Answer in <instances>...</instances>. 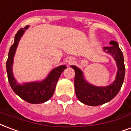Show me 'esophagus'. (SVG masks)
Masks as SVG:
<instances>
[{
    "mask_svg": "<svg viewBox=\"0 0 131 131\" xmlns=\"http://www.w3.org/2000/svg\"><path fill=\"white\" fill-rule=\"evenodd\" d=\"M73 61H74V60H73V58L70 59V60H69V64L73 63Z\"/></svg>",
    "mask_w": 131,
    "mask_h": 131,
    "instance_id": "obj_1",
    "label": "esophagus"
}]
</instances>
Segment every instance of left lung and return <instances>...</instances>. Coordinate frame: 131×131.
Wrapping results in <instances>:
<instances>
[{"label":"left lung","instance_id":"8db88e82","mask_svg":"<svg viewBox=\"0 0 131 131\" xmlns=\"http://www.w3.org/2000/svg\"><path fill=\"white\" fill-rule=\"evenodd\" d=\"M111 46L103 48L104 51L111 55L117 67L115 80L106 86H96L86 81L81 69L71 65L75 71L74 85L75 94L80 101L89 106H99L111 101L118 93L123 84L125 75V66L123 53L115 41L110 42Z\"/></svg>","mask_w":131,"mask_h":131}]
</instances>
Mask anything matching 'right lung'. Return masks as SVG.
<instances>
[{"label":"right lung","mask_w":131,"mask_h":131,"mask_svg":"<svg viewBox=\"0 0 131 131\" xmlns=\"http://www.w3.org/2000/svg\"><path fill=\"white\" fill-rule=\"evenodd\" d=\"M29 26L22 28L16 33L14 42L10 47L8 58L6 62L8 80L12 90L20 98L31 104H41L49 100L55 91L59 78L63 71L67 69L65 65L59 66L51 71L45 80L40 82H32L20 84L16 82L13 74L12 66L16 50L19 40Z\"/></svg>","instance_id":"right-lung-1"}]
</instances>
